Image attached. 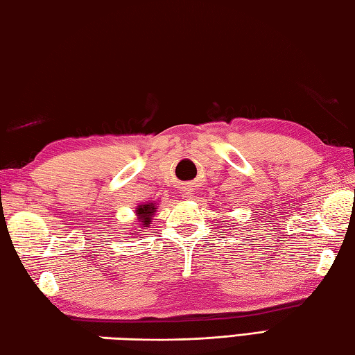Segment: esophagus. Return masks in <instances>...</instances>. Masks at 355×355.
Masks as SVG:
<instances>
[{"instance_id":"obj_1","label":"esophagus","mask_w":355,"mask_h":355,"mask_svg":"<svg viewBox=\"0 0 355 355\" xmlns=\"http://www.w3.org/2000/svg\"><path fill=\"white\" fill-rule=\"evenodd\" d=\"M182 193H184V196L185 198H193L195 196V185H185L184 189H182Z\"/></svg>"}]
</instances>
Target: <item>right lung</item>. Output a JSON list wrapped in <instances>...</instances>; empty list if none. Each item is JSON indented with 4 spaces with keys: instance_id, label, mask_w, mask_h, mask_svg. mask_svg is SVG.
I'll use <instances>...</instances> for the list:
<instances>
[{
    "instance_id": "obj_1",
    "label": "right lung",
    "mask_w": 355,
    "mask_h": 355,
    "mask_svg": "<svg viewBox=\"0 0 355 355\" xmlns=\"http://www.w3.org/2000/svg\"><path fill=\"white\" fill-rule=\"evenodd\" d=\"M137 216H139V223L142 224L144 227H148L151 223V215L156 211V207L153 204H145V205H139Z\"/></svg>"
}]
</instances>
